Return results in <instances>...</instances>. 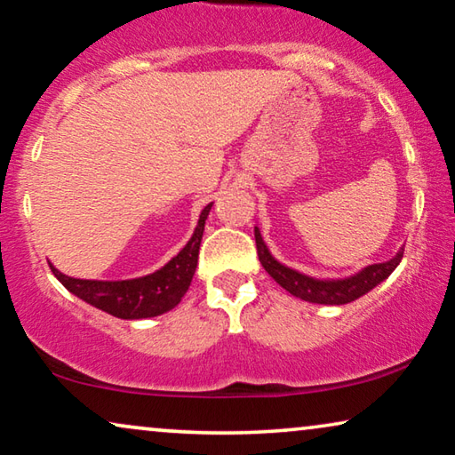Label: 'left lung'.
Wrapping results in <instances>:
<instances>
[{"instance_id":"left-lung-1","label":"left lung","mask_w":455,"mask_h":455,"mask_svg":"<svg viewBox=\"0 0 455 455\" xmlns=\"http://www.w3.org/2000/svg\"><path fill=\"white\" fill-rule=\"evenodd\" d=\"M254 238H256V252H259L260 265L265 267V271L271 275L273 279L285 289V291L295 295V298L309 301V304H324V306L348 304V301L359 299L361 295L371 291L373 287H378L381 281H386L387 276L392 275L394 268L400 265V260H403V250H404L400 248L394 259L361 268L359 273L345 276V279H315V276H307L304 273L293 271V268L281 265V262L268 252L259 228H254Z\"/></svg>"}]
</instances>
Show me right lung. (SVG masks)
Listing matches in <instances>:
<instances>
[{"label":"right lung","mask_w":455,"mask_h":455,"mask_svg":"<svg viewBox=\"0 0 455 455\" xmlns=\"http://www.w3.org/2000/svg\"><path fill=\"white\" fill-rule=\"evenodd\" d=\"M212 205L213 203H209L201 212L199 223H196L195 234L190 235L187 246L172 260L166 262L160 271L151 275L124 281H92L63 275L51 262L49 267L68 291L77 295L85 304L115 315V318L141 320L166 314L179 306L184 293L188 291L190 281H193L196 271V262H199V248L203 232H205V220L209 212H212Z\"/></svg>","instance_id":"add662e5"}]
</instances>
